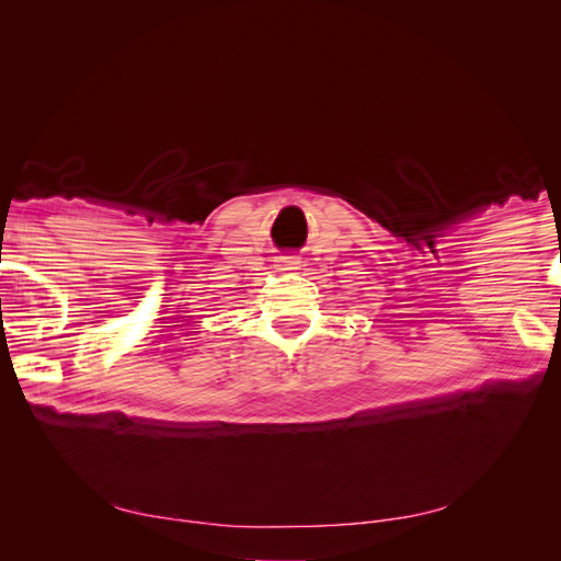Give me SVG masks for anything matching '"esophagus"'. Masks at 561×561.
<instances>
[{
  "instance_id": "34e87169",
  "label": "esophagus",
  "mask_w": 561,
  "mask_h": 561,
  "mask_svg": "<svg viewBox=\"0 0 561 561\" xmlns=\"http://www.w3.org/2000/svg\"><path fill=\"white\" fill-rule=\"evenodd\" d=\"M280 268H283V271H295V268H299V257H283V260H280Z\"/></svg>"
}]
</instances>
